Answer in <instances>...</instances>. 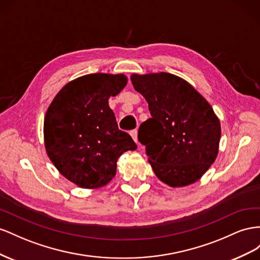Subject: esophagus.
Returning a JSON list of instances; mask_svg holds the SVG:
<instances>
[{
    "label": "esophagus",
    "instance_id": "obj_1",
    "mask_svg": "<svg viewBox=\"0 0 260 260\" xmlns=\"http://www.w3.org/2000/svg\"><path fill=\"white\" fill-rule=\"evenodd\" d=\"M131 136L133 137V139H134V142L137 144L138 143V138H137V135H138V132H137V129H133V131H131Z\"/></svg>",
    "mask_w": 260,
    "mask_h": 260
}]
</instances>
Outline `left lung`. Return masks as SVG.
I'll use <instances>...</instances> for the list:
<instances>
[{"mask_svg": "<svg viewBox=\"0 0 260 260\" xmlns=\"http://www.w3.org/2000/svg\"><path fill=\"white\" fill-rule=\"evenodd\" d=\"M131 79L149 106L151 118L140 125L138 140L154 174L171 187L195 183L219 151L221 126L211 106L173 74H133Z\"/></svg>", "mask_w": 260, "mask_h": 260, "instance_id": "8db88e82", "label": "left lung"}]
</instances>
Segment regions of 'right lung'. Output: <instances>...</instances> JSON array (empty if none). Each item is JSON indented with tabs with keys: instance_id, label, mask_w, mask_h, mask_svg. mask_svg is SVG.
<instances>
[{
	"instance_id": "right-lung-1",
	"label": "right lung",
	"mask_w": 260,
	"mask_h": 260,
	"mask_svg": "<svg viewBox=\"0 0 260 260\" xmlns=\"http://www.w3.org/2000/svg\"><path fill=\"white\" fill-rule=\"evenodd\" d=\"M127 84L123 74H89L66 84L44 116L48 157L64 177L83 188L105 186L116 173V162L137 146L120 131L109 98Z\"/></svg>"
}]
</instances>
